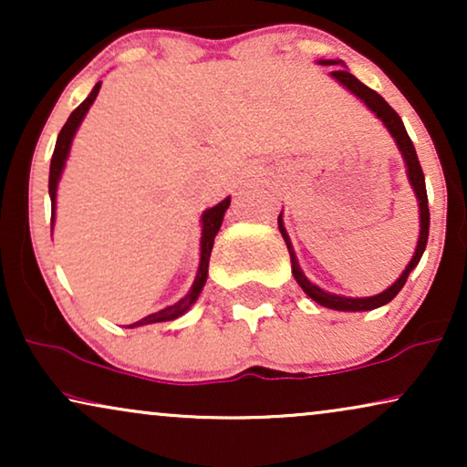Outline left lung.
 Segmentation results:
<instances>
[{"label": "left lung", "mask_w": 467, "mask_h": 467, "mask_svg": "<svg viewBox=\"0 0 467 467\" xmlns=\"http://www.w3.org/2000/svg\"><path fill=\"white\" fill-rule=\"evenodd\" d=\"M321 66H337L340 61H318ZM331 76L348 88L350 93H355L357 98H359L363 104H366L369 110H372L376 117H379L385 127L389 130V133L395 138V142H398V149L401 150V155H404V161H406V168H408V181H410L414 193H417V200H419V208H420V234H419V244H417V251H414V257L408 267L404 270V274L395 280V283L389 286L387 291H382L380 296H374V297H340V296H331V293L318 289L317 285H312L308 278L304 276L302 270H299V264L296 259V253H293V246H291V240L289 235H286V229L283 225V214L278 216V229L280 234H283V238L286 242V248H289V254H291V270H293V276H296L297 285L302 286L306 296L310 299H315L317 304L325 306V308H331V310H344V312H357V310H374V308H380V306H385L391 302V299L398 296L401 291V286L406 285L408 276H410V272L417 267V264L423 257V251L427 246V238H430V206H427V191H425V176H423V170H420V163H419V157H417V150H414V144L410 136L406 133V127L401 123L400 114L393 110L391 106L387 104L385 99L380 98L379 93L374 91V88H369L363 85L361 80H357L353 74L347 72V69H334Z\"/></svg>", "instance_id": "8db88e82"}]
</instances>
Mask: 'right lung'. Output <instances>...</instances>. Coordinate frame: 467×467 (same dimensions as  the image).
<instances>
[{
    "label": "right lung",
    "mask_w": 467,
    "mask_h": 467,
    "mask_svg": "<svg viewBox=\"0 0 467 467\" xmlns=\"http://www.w3.org/2000/svg\"><path fill=\"white\" fill-rule=\"evenodd\" d=\"M99 87H101V82H98V85L93 87L91 95H88V98L82 101V104L76 108L72 114H69L67 123L63 125V130L59 131V138H57L53 159H50V176H48V193H50V203H53V216H50V225H53V223H55L57 182H59L63 165H66L69 146H72V138H74L76 130H78V125L82 123V119H85L87 110H88V108H91L95 98H98ZM227 208H229V197H227V200H223L221 203H216L214 208H210V210H206V213L202 214V257H200V270H197L195 283H193V286H191V291L187 293V296H184L181 302H176L174 306H168V308L159 310V312H155V315H149V317L140 318L138 323L130 325V327H140V325H149V323L174 321V318L184 315V312L191 308V304L195 302L197 296H200L202 289H203V285H206L210 253H213V246H214V235L219 234L221 223H223V214H225Z\"/></svg>",
    "instance_id": "obj_1"
}]
</instances>
